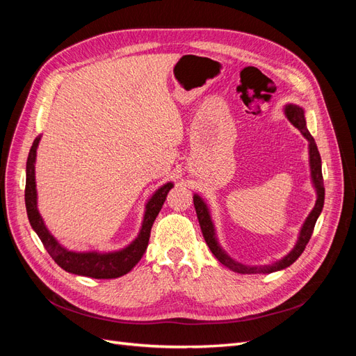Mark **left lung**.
<instances>
[{"label": "left lung", "instance_id": "left-lung-1", "mask_svg": "<svg viewBox=\"0 0 356 356\" xmlns=\"http://www.w3.org/2000/svg\"><path fill=\"white\" fill-rule=\"evenodd\" d=\"M285 115L288 120L293 123L298 131L301 132L307 141H309V165H310V178H312V184L315 187L316 191V203L314 209L310 211V213L307 215L306 221L303 222L298 233V239L294 245L293 250H291L284 258L281 260L273 263V264H266V266H248V264H242L239 261L233 260V258L222 250V246L220 245L218 239H217V233H215V227L213 222L211 218V212L208 204L204 203V200L199 196L195 195L193 196V202H195V208H196V213H197V220L200 224V229L203 233V238L207 241L209 250L212 251V254L215 255L217 260L224 264L225 267H229L230 270L238 272V273H243V275H254V273H273L277 270H282V268H286L288 266L293 264L297 258L303 254L305 248L307 245V242L310 241V236L314 233L316 220L322 212V208H324V199H325V188H324V178H322V168H321V156L318 152V147L314 136L310 135V132L307 131L306 126V118H305V110L301 106L296 105V104H286L285 105Z\"/></svg>", "mask_w": 356, "mask_h": 356}]
</instances>
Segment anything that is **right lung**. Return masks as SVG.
Wrapping results in <instances>:
<instances>
[{"mask_svg":"<svg viewBox=\"0 0 356 356\" xmlns=\"http://www.w3.org/2000/svg\"><path fill=\"white\" fill-rule=\"evenodd\" d=\"M41 136H37L34 144H32L28 161H26V186H25V204L28 220L31 227L38 234L42 245L55 260V263L62 267L63 270L79 275L88 276L95 279H114L120 277L129 273L132 268L141 260L149 241V232H152L153 222L159 215L161 207L166 200L169 190L174 187L172 182L157 188L153 196L148 199L145 204L144 220L141 229L136 238L127 246L122 248L118 251L113 252H98V251H88V252H77L70 251L65 246H62L55 236H53L42 221L41 215L37 208V184H35V159H37V148L40 144Z\"/></svg>","mask_w":356,"mask_h":356,"instance_id":"obj_1","label":"right lung"}]
</instances>
